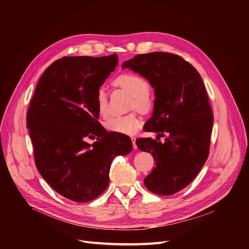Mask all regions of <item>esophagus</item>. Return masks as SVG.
Wrapping results in <instances>:
<instances>
[{"label": "esophagus", "instance_id": "obj_1", "mask_svg": "<svg viewBox=\"0 0 249 249\" xmlns=\"http://www.w3.org/2000/svg\"><path fill=\"white\" fill-rule=\"evenodd\" d=\"M131 140H132L133 148H134V149H137V145H136V140H137V138H136V137H131Z\"/></svg>", "mask_w": 249, "mask_h": 249}]
</instances>
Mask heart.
I'll return each instance as SVG.
<instances>
[{
  "instance_id": "b5f03b06",
  "label": "heart",
  "mask_w": 249,
  "mask_h": 249,
  "mask_svg": "<svg viewBox=\"0 0 249 249\" xmlns=\"http://www.w3.org/2000/svg\"><path fill=\"white\" fill-rule=\"evenodd\" d=\"M114 84L133 95L132 107L140 112L150 110L152 102L150 98V84L146 79L136 74H122L114 80ZM96 108L100 116L108 115V99L104 88H99L95 96ZM107 131L122 135H133L141 126V120L134 114L130 113L122 116H114L105 122Z\"/></svg>"
}]
</instances>
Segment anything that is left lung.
Returning a JSON list of instances; mask_svg holds the SVG:
<instances>
[{
	"label": "left lung",
	"mask_w": 249,
	"mask_h": 249,
	"mask_svg": "<svg viewBox=\"0 0 249 249\" xmlns=\"http://www.w3.org/2000/svg\"><path fill=\"white\" fill-rule=\"evenodd\" d=\"M125 68L155 89L154 112L144 130L158 133V140L164 137L163 142L136 140L138 148L156 160L145 186L158 195L174 194L195 178L209 156L214 117L205 86L190 63L171 53L136 55L123 63Z\"/></svg>",
	"instance_id": "obj_1"
}]
</instances>
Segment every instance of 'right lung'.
<instances>
[{
    "label": "right lung",
    "instance_id": "obj_1",
    "mask_svg": "<svg viewBox=\"0 0 249 249\" xmlns=\"http://www.w3.org/2000/svg\"><path fill=\"white\" fill-rule=\"evenodd\" d=\"M117 64L116 54L63 57L44 71L29 104L26 126L37 170L74 202L98 197L108 186L113 159L133 149L128 136L107 133L97 121L96 91ZM95 137L92 145L86 142Z\"/></svg>",
    "mask_w": 249,
    "mask_h": 249
}]
</instances>
